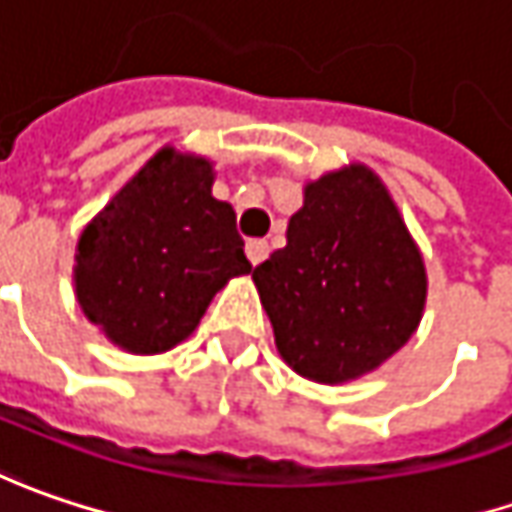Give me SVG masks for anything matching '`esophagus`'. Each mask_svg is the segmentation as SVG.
Wrapping results in <instances>:
<instances>
[{"mask_svg":"<svg viewBox=\"0 0 512 512\" xmlns=\"http://www.w3.org/2000/svg\"><path fill=\"white\" fill-rule=\"evenodd\" d=\"M246 257L252 260V266L263 263V260L269 257V243H266V240H249V243H246Z\"/></svg>","mask_w":512,"mask_h":512,"instance_id":"1","label":"esophagus"}]
</instances>
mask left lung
I'll use <instances>...</instances> for the list:
<instances>
[{"label": "left lung", "mask_w": 512, "mask_h": 512, "mask_svg": "<svg viewBox=\"0 0 512 512\" xmlns=\"http://www.w3.org/2000/svg\"><path fill=\"white\" fill-rule=\"evenodd\" d=\"M280 358L318 384L378 369L424 315L427 269L387 186L369 166L306 183L286 246L252 272Z\"/></svg>", "instance_id": "8db88e82"}]
</instances>
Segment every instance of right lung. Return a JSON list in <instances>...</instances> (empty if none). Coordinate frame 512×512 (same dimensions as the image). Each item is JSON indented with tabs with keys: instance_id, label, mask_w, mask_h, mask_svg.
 <instances>
[{
	"instance_id": "right-lung-1",
	"label": "right lung",
	"mask_w": 512,
	"mask_h": 512,
	"mask_svg": "<svg viewBox=\"0 0 512 512\" xmlns=\"http://www.w3.org/2000/svg\"><path fill=\"white\" fill-rule=\"evenodd\" d=\"M206 157L160 148L79 234L74 292L85 318L131 355L186 341L212 298L249 275Z\"/></svg>"
}]
</instances>
